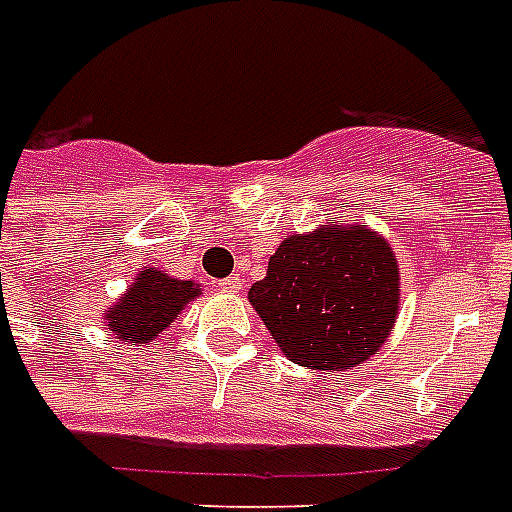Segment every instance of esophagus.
I'll return each mask as SVG.
<instances>
[{
  "instance_id": "34e87169",
  "label": "esophagus",
  "mask_w": 512,
  "mask_h": 512,
  "mask_svg": "<svg viewBox=\"0 0 512 512\" xmlns=\"http://www.w3.org/2000/svg\"><path fill=\"white\" fill-rule=\"evenodd\" d=\"M217 287L223 289V292H239V289H241V276H239V273H233V276H228V279L217 281Z\"/></svg>"
}]
</instances>
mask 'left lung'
Returning <instances> with one entry per match:
<instances>
[{
	"instance_id": "8db88e82",
	"label": "left lung",
	"mask_w": 512,
	"mask_h": 512,
	"mask_svg": "<svg viewBox=\"0 0 512 512\" xmlns=\"http://www.w3.org/2000/svg\"><path fill=\"white\" fill-rule=\"evenodd\" d=\"M249 303L289 361L345 372L385 345L401 308L388 239L356 223L319 225L281 241Z\"/></svg>"
}]
</instances>
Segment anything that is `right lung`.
<instances>
[{
	"instance_id": "right-lung-1",
	"label": "right lung",
	"mask_w": 512,
	"mask_h": 512,
	"mask_svg": "<svg viewBox=\"0 0 512 512\" xmlns=\"http://www.w3.org/2000/svg\"><path fill=\"white\" fill-rule=\"evenodd\" d=\"M204 295L196 281L175 279L159 268L135 273L127 292L103 313V327L124 345H148L167 332L185 305Z\"/></svg>"
}]
</instances>
